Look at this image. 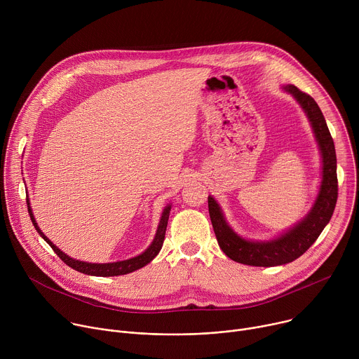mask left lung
Wrapping results in <instances>:
<instances>
[{
    "label": "left lung",
    "mask_w": 359,
    "mask_h": 359,
    "mask_svg": "<svg viewBox=\"0 0 359 359\" xmlns=\"http://www.w3.org/2000/svg\"><path fill=\"white\" fill-rule=\"evenodd\" d=\"M283 89L291 93L306 118L310 119L323 158V180L314 206L294 227L269 241H250L240 237L226 222L219 203L209 196V213L217 243L223 252L233 262L255 267H274L297 260L309 250L324 227L332 217L337 197V155L335 146L328 130L325 118L317 102L294 85H285Z\"/></svg>",
    "instance_id": "1"
}]
</instances>
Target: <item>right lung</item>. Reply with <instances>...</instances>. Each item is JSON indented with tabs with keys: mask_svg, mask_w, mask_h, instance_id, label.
I'll return each instance as SVG.
<instances>
[{
	"mask_svg": "<svg viewBox=\"0 0 359 359\" xmlns=\"http://www.w3.org/2000/svg\"><path fill=\"white\" fill-rule=\"evenodd\" d=\"M27 204H28V213H29V217H31V222L35 227V230L39 233V236L50 245V248H53L58 257L69 267H72L74 270L79 271V273H83V274H88V276H96V277H114V276H123V274H129L132 271H136L142 267H144L146 264H149L153 259L156 257L158 252L161 251L162 245H163V241H165V234H166V227H168V220H169V213H170V206H166L163 213H162V217H161V223L158 226V231H156V236L155 238H153L151 244L139 255H136V257L133 259H129V260H123V262H116V263H105V264H93V263H86V262H79V260H74L71 259L69 255H67L64 251H61L53 241H50L42 231L41 229L38 227L36 222H35V217L32 215V209L29 206V200L27 198Z\"/></svg>",
	"mask_w": 359,
	"mask_h": 359,
	"instance_id": "obj_1",
	"label": "right lung"
}]
</instances>
